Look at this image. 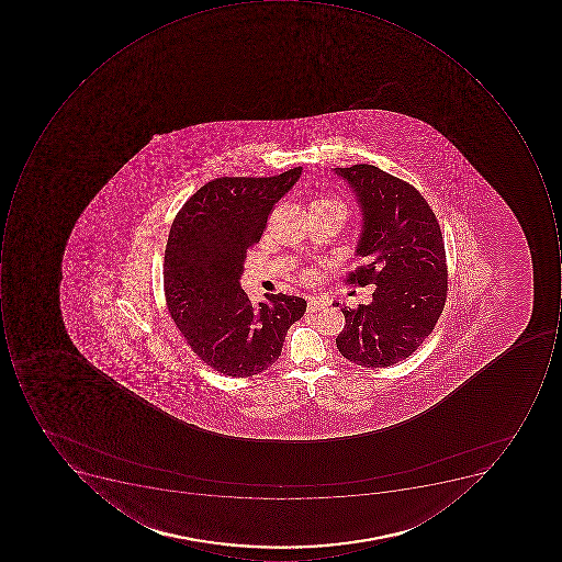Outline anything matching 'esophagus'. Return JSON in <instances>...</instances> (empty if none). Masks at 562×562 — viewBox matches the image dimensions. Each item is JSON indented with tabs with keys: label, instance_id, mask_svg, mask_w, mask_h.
<instances>
[{
	"label": "esophagus",
	"instance_id": "obj_1",
	"mask_svg": "<svg viewBox=\"0 0 562 562\" xmlns=\"http://www.w3.org/2000/svg\"><path fill=\"white\" fill-rule=\"evenodd\" d=\"M326 307V302L321 301V299L317 297H311L307 301V311L308 312H317L321 311V308Z\"/></svg>",
	"mask_w": 562,
	"mask_h": 562
}]
</instances>
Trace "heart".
<instances>
[{
    "mask_svg": "<svg viewBox=\"0 0 562 562\" xmlns=\"http://www.w3.org/2000/svg\"><path fill=\"white\" fill-rule=\"evenodd\" d=\"M314 204H330V206L342 207L341 202L334 201V199H321V201L314 202ZM342 210H345V207H342Z\"/></svg>",
    "mask_w": 562,
    "mask_h": 562,
    "instance_id": "b5f03b06",
    "label": "heart"
}]
</instances>
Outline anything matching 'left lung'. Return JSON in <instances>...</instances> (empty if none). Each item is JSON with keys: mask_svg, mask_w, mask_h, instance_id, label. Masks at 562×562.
Segmentation results:
<instances>
[{"mask_svg": "<svg viewBox=\"0 0 562 562\" xmlns=\"http://www.w3.org/2000/svg\"><path fill=\"white\" fill-rule=\"evenodd\" d=\"M333 172L348 183L361 211L355 255L363 265L346 282L376 286L371 304L341 308L346 324L336 345L351 363L390 367L423 345L445 308L448 268L439 223L417 189L379 167Z\"/></svg>", "mask_w": 562, "mask_h": 562, "instance_id": "left-lung-1", "label": "left lung"}]
</instances>
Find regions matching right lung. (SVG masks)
<instances>
[{"label":"right lung","instance_id":"right-lung-1","mask_svg":"<svg viewBox=\"0 0 562 562\" xmlns=\"http://www.w3.org/2000/svg\"><path fill=\"white\" fill-rule=\"evenodd\" d=\"M301 173L295 167L276 177L211 180L170 228L164 261L170 316L192 351L226 376L245 379L272 367L286 330L307 307L285 294H265L267 301L254 305L239 283L246 251Z\"/></svg>","mask_w":562,"mask_h":562}]
</instances>
